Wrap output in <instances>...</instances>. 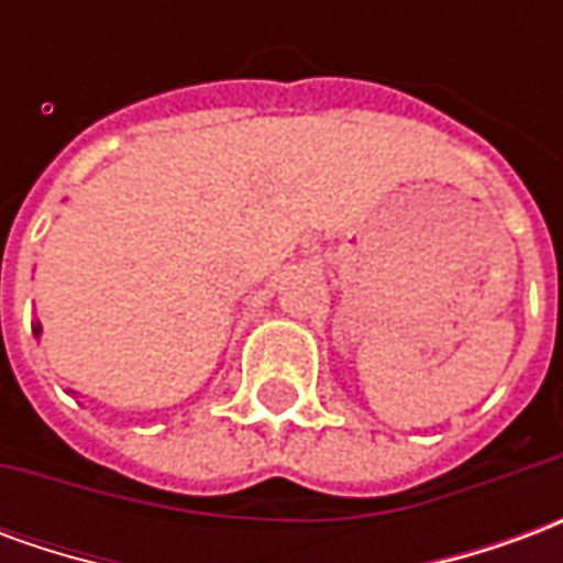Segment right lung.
<instances>
[{"label":"right lung","mask_w":563,"mask_h":563,"mask_svg":"<svg viewBox=\"0 0 563 563\" xmlns=\"http://www.w3.org/2000/svg\"><path fill=\"white\" fill-rule=\"evenodd\" d=\"M32 334H35V338L42 334V322H35V325H32Z\"/></svg>","instance_id":"right-lung-1"}]
</instances>
